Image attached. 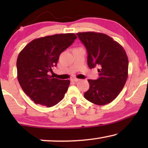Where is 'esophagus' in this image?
<instances>
[{"mask_svg":"<svg viewBox=\"0 0 148 148\" xmlns=\"http://www.w3.org/2000/svg\"><path fill=\"white\" fill-rule=\"evenodd\" d=\"M80 79H77V78H73L71 79V81L72 82H79Z\"/></svg>","mask_w":148,"mask_h":148,"instance_id":"1","label":"esophagus"}]
</instances>
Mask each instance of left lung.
Returning a JSON list of instances; mask_svg holds the SVG:
<instances>
[{
    "label": "left lung",
    "instance_id": "obj_1",
    "mask_svg": "<svg viewBox=\"0 0 148 148\" xmlns=\"http://www.w3.org/2000/svg\"><path fill=\"white\" fill-rule=\"evenodd\" d=\"M77 35L86 48L89 67H99L98 79L88 80L90 88L85 98L97 105L109 104L120 94L128 77L126 52L106 34L88 32Z\"/></svg>",
    "mask_w": 148,
    "mask_h": 148
}]
</instances>
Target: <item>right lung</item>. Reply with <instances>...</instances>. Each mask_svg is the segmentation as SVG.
Segmentation results:
<instances>
[{"mask_svg":"<svg viewBox=\"0 0 148 148\" xmlns=\"http://www.w3.org/2000/svg\"><path fill=\"white\" fill-rule=\"evenodd\" d=\"M75 34H60L37 38L20 52L17 60V79L34 103L47 107L58 104L68 90L69 80L48 75L56 66L61 52L73 43Z\"/></svg>","mask_w":148,"mask_h":148,"instance_id":"add662e5","label":"right lung"}]
</instances>
